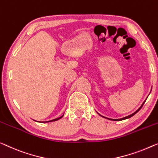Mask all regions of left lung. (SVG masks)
Instances as JSON below:
<instances>
[{"label": "left lung", "mask_w": 158, "mask_h": 158, "mask_svg": "<svg viewBox=\"0 0 158 158\" xmlns=\"http://www.w3.org/2000/svg\"><path fill=\"white\" fill-rule=\"evenodd\" d=\"M145 102H143V103L142 104V106H141L139 108V109H138L137 110H136V111H135V113H133V114L130 115V116H126V117H124V118H120V119H110V118H108V119H109V120H112V121H122V120H124V119H126V118H131V117H132L133 116H134V115H135V114H136V113H138V111H139V110H140L141 108L143 107V104H144V103H145ZM100 116H101V115H100ZM104 118H106V117H104Z\"/></svg>", "instance_id": "left-lung-1"}]
</instances>
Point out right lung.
I'll list each match as a JSON object with an SVG mask.
<instances>
[{
	"instance_id": "obj_1",
	"label": "right lung",
	"mask_w": 158,
	"mask_h": 158,
	"mask_svg": "<svg viewBox=\"0 0 158 158\" xmlns=\"http://www.w3.org/2000/svg\"><path fill=\"white\" fill-rule=\"evenodd\" d=\"M63 116H64V115H63ZM63 116H61V117H59V118H55V119H53V120H52V121H45V122H44V123H48V122H52V121H57V120H59V119H60L61 118H62L63 117ZM42 123H43V122H42Z\"/></svg>"
}]
</instances>
